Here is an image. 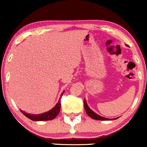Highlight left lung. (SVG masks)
<instances>
[{
  "label": "left lung",
  "mask_w": 147,
  "mask_h": 147,
  "mask_svg": "<svg viewBox=\"0 0 147 147\" xmlns=\"http://www.w3.org/2000/svg\"><path fill=\"white\" fill-rule=\"evenodd\" d=\"M84 105L85 110H86V113L88 114V115L90 117H91V118H93L94 119H97V120H105H105H113V119H117V118H119V117H116V118H114V119H110V118H106V117H102V116L99 115H98L97 113H95V112H93V110H92L91 109L88 107L86 99H84Z\"/></svg>",
  "instance_id": "8db88e82"
}]
</instances>
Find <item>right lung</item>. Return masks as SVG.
Here are the masks:
<instances>
[{
    "label": "right lung",
    "instance_id": "obj_1",
    "mask_svg": "<svg viewBox=\"0 0 147 147\" xmlns=\"http://www.w3.org/2000/svg\"><path fill=\"white\" fill-rule=\"evenodd\" d=\"M63 93H64V90L61 93V97H60L59 100L58 102L57 103V105H55L52 109H51L50 110H49L48 112H45V113H42V114L39 115H33V114H30V113H26V112L23 111V110H20L21 113L24 115L25 116H26L29 119H32L33 121H47V120H51V119H54L58 114L59 113L60 108H61V96H63Z\"/></svg>",
    "mask_w": 147,
    "mask_h": 147
}]
</instances>
